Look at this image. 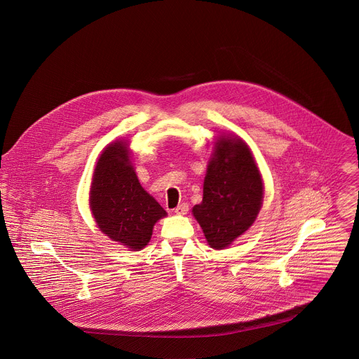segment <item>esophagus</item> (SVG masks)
I'll return each mask as SVG.
<instances>
[{
    "instance_id": "esophagus-1",
    "label": "esophagus",
    "mask_w": 359,
    "mask_h": 359,
    "mask_svg": "<svg viewBox=\"0 0 359 359\" xmlns=\"http://www.w3.org/2000/svg\"><path fill=\"white\" fill-rule=\"evenodd\" d=\"M187 212H189V205H187L186 203H183V204H180L179 207L175 208V214H176V215H186Z\"/></svg>"
}]
</instances>
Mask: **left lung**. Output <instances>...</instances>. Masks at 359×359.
Instances as JSON below:
<instances>
[{
	"label": "left lung",
	"instance_id": "obj_1",
	"mask_svg": "<svg viewBox=\"0 0 359 359\" xmlns=\"http://www.w3.org/2000/svg\"><path fill=\"white\" fill-rule=\"evenodd\" d=\"M264 184L250 147L240 137L219 136L204 179L203 203L193 208L208 244L230 245L255 222Z\"/></svg>",
	"mask_w": 359,
	"mask_h": 359
}]
</instances>
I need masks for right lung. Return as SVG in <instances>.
<instances>
[{"label": "right lung", "mask_w": 359, "mask_h": 359, "mask_svg": "<svg viewBox=\"0 0 359 359\" xmlns=\"http://www.w3.org/2000/svg\"><path fill=\"white\" fill-rule=\"evenodd\" d=\"M90 208L100 230L132 251L143 250L154 224L168 215L142 187L125 140L107 145L100 155L90 189Z\"/></svg>", "instance_id": "1"}]
</instances>
